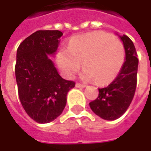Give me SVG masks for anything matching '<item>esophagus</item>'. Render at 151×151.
I'll return each instance as SVG.
<instances>
[{
	"label": "esophagus",
	"mask_w": 151,
	"mask_h": 151,
	"mask_svg": "<svg viewBox=\"0 0 151 151\" xmlns=\"http://www.w3.org/2000/svg\"><path fill=\"white\" fill-rule=\"evenodd\" d=\"M76 87H78V88H84V87H86V85L81 84V83L77 82V83L76 84Z\"/></svg>",
	"instance_id": "obj_1"
}]
</instances>
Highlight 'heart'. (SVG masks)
I'll return each mask as SVG.
<instances>
[{"mask_svg":"<svg viewBox=\"0 0 151 151\" xmlns=\"http://www.w3.org/2000/svg\"><path fill=\"white\" fill-rule=\"evenodd\" d=\"M125 60L124 44L119 38L104 32H94L76 36L68 49L57 55V62L68 78H71L81 65L85 68L83 78L96 79L99 84H107L121 70Z\"/></svg>","mask_w":151,"mask_h":151,"instance_id":"obj_1","label":"heart"}]
</instances>
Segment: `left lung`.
<instances>
[{
    "instance_id": "obj_1",
    "label": "left lung",
    "mask_w": 151,
    "mask_h": 151,
    "mask_svg": "<svg viewBox=\"0 0 151 151\" xmlns=\"http://www.w3.org/2000/svg\"><path fill=\"white\" fill-rule=\"evenodd\" d=\"M120 38L125 49L124 64L113 82L99 88L97 98L89 103L92 112L105 120L120 118L129 107L136 90L139 60L135 47L127 35Z\"/></svg>"
}]
</instances>
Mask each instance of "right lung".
Wrapping results in <instances>:
<instances>
[{"instance_id": "1", "label": "right lung", "mask_w": 151, "mask_h": 151, "mask_svg": "<svg viewBox=\"0 0 151 151\" xmlns=\"http://www.w3.org/2000/svg\"><path fill=\"white\" fill-rule=\"evenodd\" d=\"M62 35L59 30H38L25 38L17 51L18 96L27 115L39 124L60 115L67 93L76 85L62 78L48 57L56 52Z\"/></svg>"}]
</instances>
